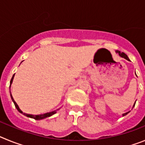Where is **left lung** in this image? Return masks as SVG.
Here are the masks:
<instances>
[{
  "label": "left lung",
  "mask_w": 145,
  "mask_h": 145,
  "mask_svg": "<svg viewBox=\"0 0 145 145\" xmlns=\"http://www.w3.org/2000/svg\"><path fill=\"white\" fill-rule=\"evenodd\" d=\"M116 52H117L118 54H119V55H120V57H123V58H125V59H127V60H129V57H128V56L126 54H124L123 52H122V53H121V52H120V51H116ZM134 105H135V104H134ZM129 112H125V113H124V114H123V116H125V115H127L128 113H129Z\"/></svg>",
  "instance_id": "obj_1"
}]
</instances>
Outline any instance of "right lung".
<instances>
[{
	"instance_id": "right-lung-1",
	"label": "right lung",
	"mask_w": 145,
	"mask_h": 145,
	"mask_svg": "<svg viewBox=\"0 0 145 145\" xmlns=\"http://www.w3.org/2000/svg\"><path fill=\"white\" fill-rule=\"evenodd\" d=\"M14 75H15V74H14ZM14 75H13L12 78H11V81H10V84H11V83H12L13 79H14ZM10 94H11V99H12L13 102H14V105H15V107H16V108L17 109V110L19 111V112H21L22 114H23V115H25V116H26L27 117L32 118H34L35 120H41V119H43V118H46L50 117V116H52V115H54V114H55V113H56V112H57V110H54V111H52V112H46V113H44V114H41V115H35V116H34V115H29V114L23 113V112L21 110H20V107H19V106L17 105V104L16 103V102H15V101L14 100V99H13L12 95H11V91H10Z\"/></svg>"
}]
</instances>
